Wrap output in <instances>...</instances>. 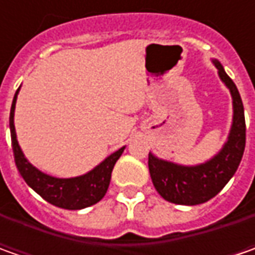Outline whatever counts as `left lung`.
Instances as JSON below:
<instances>
[{
    "label": "left lung",
    "mask_w": 255,
    "mask_h": 255,
    "mask_svg": "<svg viewBox=\"0 0 255 255\" xmlns=\"http://www.w3.org/2000/svg\"><path fill=\"white\" fill-rule=\"evenodd\" d=\"M219 69L221 81L227 85L233 96V125L229 140L219 154L199 166H179L154 157L149 153V171L153 186L164 200L196 206L206 203L219 194L239 169L246 147L244 106L236 84L219 61H213Z\"/></svg>",
    "instance_id": "left-lung-1"
}]
</instances>
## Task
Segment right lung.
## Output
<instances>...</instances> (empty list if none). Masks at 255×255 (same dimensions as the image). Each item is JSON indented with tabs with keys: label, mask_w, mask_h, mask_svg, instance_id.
Listing matches in <instances>:
<instances>
[{
	"label": "right lung",
	"mask_w": 255,
	"mask_h": 255,
	"mask_svg": "<svg viewBox=\"0 0 255 255\" xmlns=\"http://www.w3.org/2000/svg\"><path fill=\"white\" fill-rule=\"evenodd\" d=\"M18 91L15 92L12 106H11L9 129H11V143H12L15 164H16L25 183L32 190L36 191L44 200L54 204L56 207L66 209V210H81V209L89 207L92 204H96L99 200H102V197L108 191L109 183H111L113 166L121 157L125 147L112 153L99 166H96L93 170L86 173L84 176L72 177V179H56V177L45 174L38 169H35L34 166L25 159L24 153L21 152V147L16 142L14 112Z\"/></svg>",
	"instance_id": "add662e5"
}]
</instances>
